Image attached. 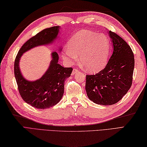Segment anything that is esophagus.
Listing matches in <instances>:
<instances>
[{"mask_svg": "<svg viewBox=\"0 0 147 147\" xmlns=\"http://www.w3.org/2000/svg\"><path fill=\"white\" fill-rule=\"evenodd\" d=\"M77 73H79V70H78L77 69H74V70L72 71V74L75 75Z\"/></svg>", "mask_w": 147, "mask_h": 147, "instance_id": "esophagus-1", "label": "esophagus"}]
</instances>
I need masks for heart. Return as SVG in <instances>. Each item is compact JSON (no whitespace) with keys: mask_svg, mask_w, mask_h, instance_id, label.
Returning a JSON list of instances; mask_svg holds the SVG:
<instances>
[{"mask_svg":"<svg viewBox=\"0 0 147 147\" xmlns=\"http://www.w3.org/2000/svg\"><path fill=\"white\" fill-rule=\"evenodd\" d=\"M109 51V42L104 34L82 30L71 37L63 57L67 62L73 63L80 56L82 67L88 71L96 72L105 66Z\"/></svg>","mask_w":147,"mask_h":147,"instance_id":"b5f03b06","label":"heart"}]
</instances>
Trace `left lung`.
<instances>
[{"label": "left lung", "instance_id": "obj_1", "mask_svg": "<svg viewBox=\"0 0 147 147\" xmlns=\"http://www.w3.org/2000/svg\"><path fill=\"white\" fill-rule=\"evenodd\" d=\"M113 52L104 69L86 76L85 90L88 98L96 104H115L127 94L132 84L135 66L133 52L122 38L109 32Z\"/></svg>", "mask_w": 147, "mask_h": 147}]
</instances>
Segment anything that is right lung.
Here are the masks:
<instances>
[{
	"label": "right lung",
	"mask_w": 147,
	"mask_h": 147,
	"mask_svg": "<svg viewBox=\"0 0 147 147\" xmlns=\"http://www.w3.org/2000/svg\"><path fill=\"white\" fill-rule=\"evenodd\" d=\"M59 26H54L42 30L30 38L19 50L14 62V75L20 96L28 104L38 109H45L58 103L63 96L64 84L71 74L73 69L60 65L59 54L51 53L52 60L48 69L38 79L28 80L22 76L19 67L21 57L25 52L36 47L53 44L59 38ZM60 47L59 51H61Z\"/></svg>",
	"instance_id": "obj_1"
}]
</instances>
